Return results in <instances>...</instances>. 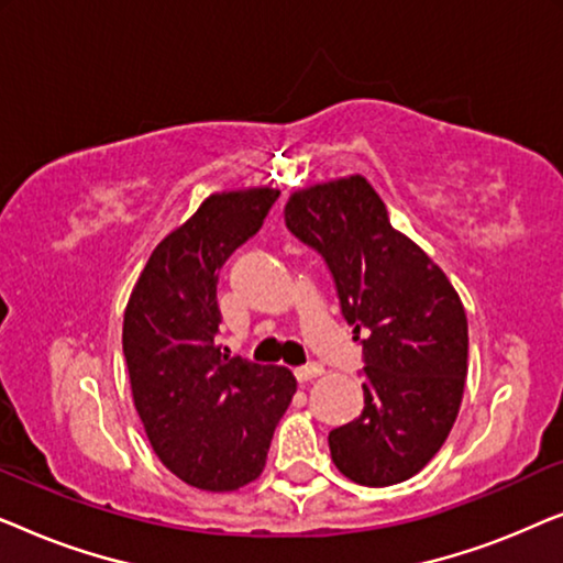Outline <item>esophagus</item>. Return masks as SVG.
<instances>
[{
  "label": "esophagus",
  "mask_w": 563,
  "mask_h": 563,
  "mask_svg": "<svg viewBox=\"0 0 563 563\" xmlns=\"http://www.w3.org/2000/svg\"><path fill=\"white\" fill-rule=\"evenodd\" d=\"M325 374V368H322L320 364H310V366H299L297 372H295V376L299 382H312V379H318V376H322Z\"/></svg>",
  "instance_id": "34e87169"
}]
</instances>
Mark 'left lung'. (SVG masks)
I'll list each match as a JSON object with an SVG mask.
<instances>
[{"label": "left lung", "instance_id": "obj_1", "mask_svg": "<svg viewBox=\"0 0 563 563\" xmlns=\"http://www.w3.org/2000/svg\"><path fill=\"white\" fill-rule=\"evenodd\" d=\"M287 228L325 258L353 341L364 345V412L330 430V456L364 487L410 479L441 451L468 372V325L443 268L391 228L366 176L289 195Z\"/></svg>", "mask_w": 563, "mask_h": 563}]
</instances>
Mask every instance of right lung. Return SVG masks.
Returning <instances> with one entry per match:
<instances>
[{"instance_id": "add662e5", "label": "right lung", "mask_w": 563, "mask_h": 563, "mask_svg": "<svg viewBox=\"0 0 563 563\" xmlns=\"http://www.w3.org/2000/svg\"><path fill=\"white\" fill-rule=\"evenodd\" d=\"M279 189L214 191L156 249L130 291L122 353L145 435L168 472L205 492L258 479L297 391L284 366L214 345L218 268L261 228Z\"/></svg>"}]
</instances>
